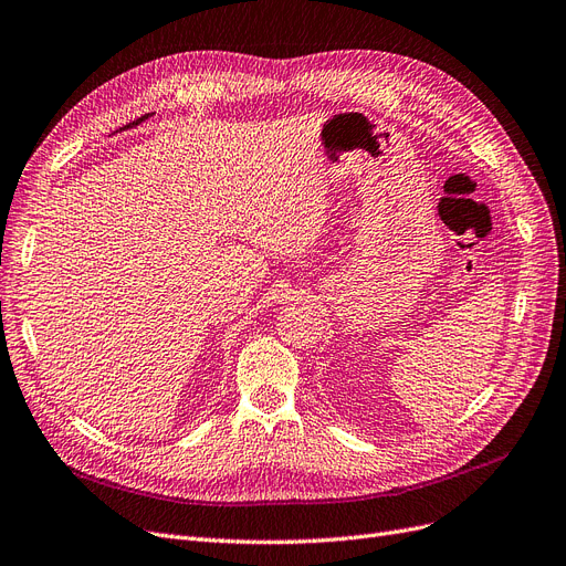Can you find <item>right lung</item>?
Instances as JSON below:
<instances>
[{
  "mask_svg": "<svg viewBox=\"0 0 566 566\" xmlns=\"http://www.w3.org/2000/svg\"><path fill=\"white\" fill-rule=\"evenodd\" d=\"M144 118H149V114H146V116H142V118H137V120H133V123H128V125H125V128H130V125H137V123H142Z\"/></svg>",
  "mask_w": 566,
  "mask_h": 566,
  "instance_id": "right-lung-1",
  "label": "right lung"
}]
</instances>
